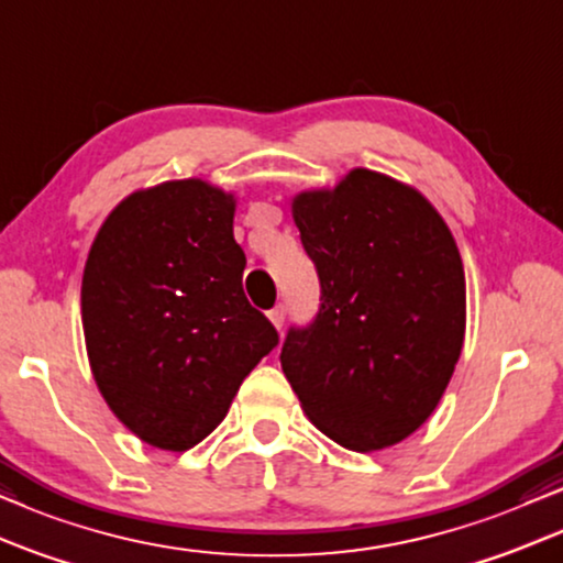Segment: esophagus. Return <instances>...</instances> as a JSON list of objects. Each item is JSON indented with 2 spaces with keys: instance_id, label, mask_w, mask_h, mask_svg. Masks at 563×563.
<instances>
[{
  "instance_id": "34e87169",
  "label": "esophagus",
  "mask_w": 563,
  "mask_h": 563,
  "mask_svg": "<svg viewBox=\"0 0 563 563\" xmlns=\"http://www.w3.org/2000/svg\"><path fill=\"white\" fill-rule=\"evenodd\" d=\"M267 317H269V321H273V327L277 329V332H280V329H283V321H286V309H283V306H275V309L269 311Z\"/></svg>"
}]
</instances>
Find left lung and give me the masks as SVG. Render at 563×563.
Returning a JSON list of instances; mask_svg holds the SVG:
<instances>
[{"label": "left lung", "instance_id": "1", "mask_svg": "<svg viewBox=\"0 0 563 563\" xmlns=\"http://www.w3.org/2000/svg\"><path fill=\"white\" fill-rule=\"evenodd\" d=\"M321 280L280 352L303 415L347 451H384L443 399L466 336L459 244L417 187L355 167L290 200Z\"/></svg>", "mask_w": 563, "mask_h": 563}]
</instances>
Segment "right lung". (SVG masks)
<instances>
[{"mask_svg":"<svg viewBox=\"0 0 563 563\" xmlns=\"http://www.w3.org/2000/svg\"><path fill=\"white\" fill-rule=\"evenodd\" d=\"M234 211V192L200 177L167 179L120 200L89 246V368L112 415L159 451L208 438L277 344L244 296Z\"/></svg>","mask_w":563,"mask_h":563,"instance_id":"obj_1","label":"right lung"}]
</instances>
